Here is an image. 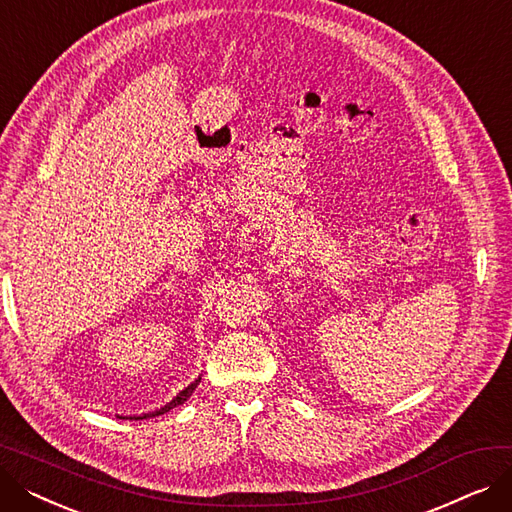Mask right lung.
I'll return each instance as SVG.
<instances>
[{"mask_svg":"<svg viewBox=\"0 0 512 512\" xmlns=\"http://www.w3.org/2000/svg\"><path fill=\"white\" fill-rule=\"evenodd\" d=\"M201 382V378L199 380H195L191 386L188 388H184L172 402H168L166 407H161L159 411H153V413H145V415H139V417H120V419H147V417H157V415H164V413H168L170 409H174V407H178V405H182V402L186 400V398H191V394H193V390L197 388V384Z\"/></svg>","mask_w":512,"mask_h":512,"instance_id":"right-lung-1","label":"right lung"}]
</instances>
